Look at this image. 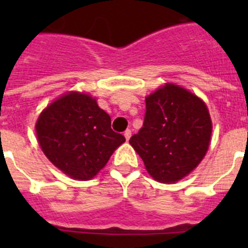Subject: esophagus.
<instances>
[{"mask_svg": "<svg viewBox=\"0 0 248 248\" xmlns=\"http://www.w3.org/2000/svg\"><path fill=\"white\" fill-rule=\"evenodd\" d=\"M124 137H125L126 141H128V140L130 139V137H131V130H130V129H126V130L124 131Z\"/></svg>", "mask_w": 248, "mask_h": 248, "instance_id": "obj_1", "label": "esophagus"}]
</instances>
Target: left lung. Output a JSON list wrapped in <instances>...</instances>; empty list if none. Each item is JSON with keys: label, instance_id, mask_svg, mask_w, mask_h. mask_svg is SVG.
Masks as SVG:
<instances>
[{"label": "left lung", "instance_id": "obj_1", "mask_svg": "<svg viewBox=\"0 0 248 248\" xmlns=\"http://www.w3.org/2000/svg\"><path fill=\"white\" fill-rule=\"evenodd\" d=\"M143 128L130 138L149 174L160 183H176L200 164L211 139L205 103L174 84L145 99Z\"/></svg>", "mask_w": 248, "mask_h": 248}]
</instances>
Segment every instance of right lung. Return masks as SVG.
I'll return each mask as SVG.
<instances>
[{
	"label": "right lung",
	"mask_w": 248,
	"mask_h": 248,
	"mask_svg": "<svg viewBox=\"0 0 248 248\" xmlns=\"http://www.w3.org/2000/svg\"><path fill=\"white\" fill-rule=\"evenodd\" d=\"M36 131L46 156L77 180L95 176L125 141L111 129L109 114L97 100L77 92L48 105L37 120Z\"/></svg>",
	"instance_id": "right-lung-1"
}]
</instances>
